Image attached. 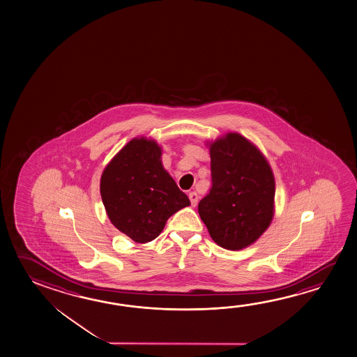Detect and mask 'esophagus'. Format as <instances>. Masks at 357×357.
<instances>
[{
  "instance_id": "obj_1",
  "label": "esophagus",
  "mask_w": 357,
  "mask_h": 357,
  "mask_svg": "<svg viewBox=\"0 0 357 357\" xmlns=\"http://www.w3.org/2000/svg\"><path fill=\"white\" fill-rule=\"evenodd\" d=\"M188 199L191 201V205L195 207V206L197 205V202H199V195H197V192H195V191H191L188 194Z\"/></svg>"
}]
</instances>
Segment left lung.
Returning a JSON list of instances; mask_svg holds the SVG:
<instances>
[{"label":"left lung","mask_w":357,"mask_h":357,"mask_svg":"<svg viewBox=\"0 0 357 357\" xmlns=\"http://www.w3.org/2000/svg\"><path fill=\"white\" fill-rule=\"evenodd\" d=\"M208 146L212 188L199 202V218L218 246L242 250L271 224L275 177L262 152L240 133Z\"/></svg>","instance_id":"left-lung-1"}]
</instances>
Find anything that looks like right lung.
Segmentation results:
<instances>
[{
	"label": "right lung",
	"instance_id": "right-lung-1",
	"mask_svg": "<svg viewBox=\"0 0 357 357\" xmlns=\"http://www.w3.org/2000/svg\"><path fill=\"white\" fill-rule=\"evenodd\" d=\"M155 139H132L103 169L100 192L109 221L139 243L152 241L174 213L190 205L188 196L163 169Z\"/></svg>",
	"mask_w": 357,
	"mask_h": 357
}]
</instances>
